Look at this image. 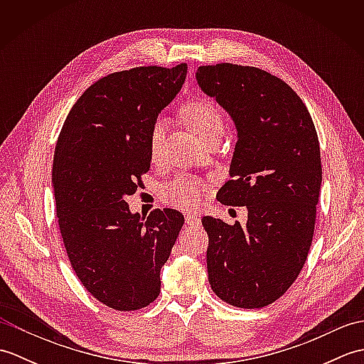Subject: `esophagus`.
<instances>
[{
	"label": "esophagus",
	"mask_w": 364,
	"mask_h": 364,
	"mask_svg": "<svg viewBox=\"0 0 364 364\" xmlns=\"http://www.w3.org/2000/svg\"><path fill=\"white\" fill-rule=\"evenodd\" d=\"M184 220H186V225H198L200 223V219L197 218L196 214H186L184 215Z\"/></svg>",
	"instance_id": "obj_1"
}]
</instances>
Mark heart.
I'll list each match as a JSON object with an SVG mask.
<instances>
[{"instance_id":"b5f03b06","label":"heart","mask_w":364,"mask_h":364,"mask_svg":"<svg viewBox=\"0 0 364 364\" xmlns=\"http://www.w3.org/2000/svg\"><path fill=\"white\" fill-rule=\"evenodd\" d=\"M181 117L202 139L223 129L220 109L206 98H194L188 102L181 107ZM162 139H164V125L156 122L150 131V159L153 162L159 161ZM206 188V183L196 176L180 175L166 184L162 189V198L170 206L180 210H194L202 203Z\"/></svg>"}]
</instances>
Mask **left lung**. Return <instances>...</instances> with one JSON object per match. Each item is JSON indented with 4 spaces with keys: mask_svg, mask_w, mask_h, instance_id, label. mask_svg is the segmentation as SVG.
Returning a JSON list of instances; mask_svg holds the SVG:
<instances>
[{
    "mask_svg": "<svg viewBox=\"0 0 364 364\" xmlns=\"http://www.w3.org/2000/svg\"><path fill=\"white\" fill-rule=\"evenodd\" d=\"M237 131L230 176L218 200L247 206V223L202 219L208 280L237 308H262L296 282L310 252L322 181L321 149L305 103L261 68L202 65L196 73Z\"/></svg>",
    "mask_w": 364,
    "mask_h": 364,
    "instance_id": "1",
    "label": "left lung"
}]
</instances>
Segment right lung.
Here are the masks:
<instances>
[{"label": "right lung", "mask_w": 364, "mask_h": 364, "mask_svg": "<svg viewBox=\"0 0 364 364\" xmlns=\"http://www.w3.org/2000/svg\"><path fill=\"white\" fill-rule=\"evenodd\" d=\"M188 65L136 67L98 80L68 112L53 161L59 230L76 277L106 306L156 300L159 272L184 223L180 211H129L150 170V131L186 80Z\"/></svg>", "instance_id": "right-lung-1"}]
</instances>
